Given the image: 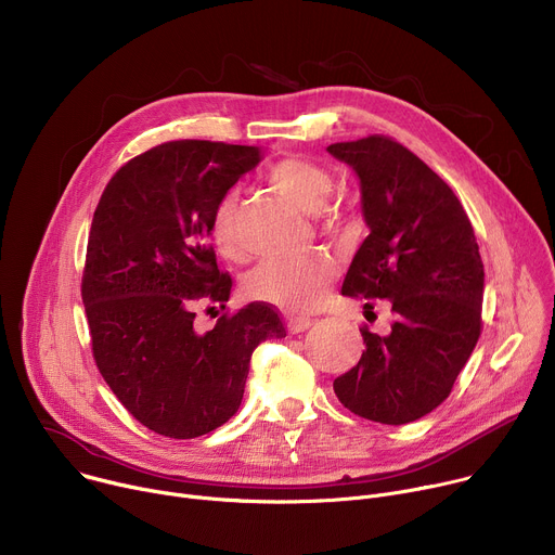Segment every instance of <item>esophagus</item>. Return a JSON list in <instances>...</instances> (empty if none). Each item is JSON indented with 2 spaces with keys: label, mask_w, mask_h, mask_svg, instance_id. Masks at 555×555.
I'll return each instance as SVG.
<instances>
[{
  "label": "esophagus",
  "mask_w": 555,
  "mask_h": 555,
  "mask_svg": "<svg viewBox=\"0 0 555 555\" xmlns=\"http://www.w3.org/2000/svg\"><path fill=\"white\" fill-rule=\"evenodd\" d=\"M313 325L311 319H305V315H294V319H287V332L289 334H302Z\"/></svg>",
  "instance_id": "34e87169"
}]
</instances>
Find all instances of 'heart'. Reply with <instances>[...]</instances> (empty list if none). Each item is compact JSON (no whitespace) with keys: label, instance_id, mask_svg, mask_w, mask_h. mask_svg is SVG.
<instances>
[{"label":"heart","instance_id":"heart-1","mask_svg":"<svg viewBox=\"0 0 555 555\" xmlns=\"http://www.w3.org/2000/svg\"><path fill=\"white\" fill-rule=\"evenodd\" d=\"M268 182L292 199L302 212L330 217L327 206L336 178L334 173L300 155H287L268 169ZM210 240L228 259H244L246 248L236 232V199L225 195L210 217ZM332 281V266L325 259H270L250 272L246 294L253 300L285 311H311L325 300Z\"/></svg>","mask_w":555,"mask_h":555}]
</instances>
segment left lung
Masks as SVG:
<instances>
[{
    "instance_id": "obj_1",
    "label": "left lung",
    "mask_w": 555,
    "mask_h": 555,
    "mask_svg": "<svg viewBox=\"0 0 555 555\" xmlns=\"http://www.w3.org/2000/svg\"><path fill=\"white\" fill-rule=\"evenodd\" d=\"M327 151L353 169L369 228L343 294L392 309L388 334L362 330L366 349L334 390L351 413L402 426L448 398L479 340L483 261L452 189L406 146L371 135Z\"/></svg>"
}]
</instances>
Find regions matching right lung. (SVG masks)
<instances>
[{"label":"right lung","instance_id":"obj_1","mask_svg":"<svg viewBox=\"0 0 555 555\" xmlns=\"http://www.w3.org/2000/svg\"><path fill=\"white\" fill-rule=\"evenodd\" d=\"M259 146L176 140L133 157L96 206L83 272L94 360L149 430L202 437L242 406L250 356L285 338L279 313L250 302L195 332L193 302L223 305L232 279L208 246L219 199L257 169Z\"/></svg>","mask_w":555,"mask_h":555}]
</instances>
